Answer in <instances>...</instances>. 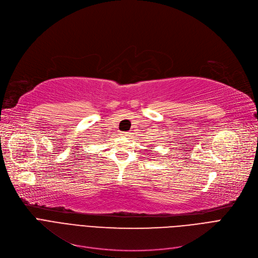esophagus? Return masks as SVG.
<instances>
[{"instance_id":"esophagus-1","label":"esophagus","mask_w":258,"mask_h":258,"mask_svg":"<svg viewBox=\"0 0 258 258\" xmlns=\"http://www.w3.org/2000/svg\"><path fill=\"white\" fill-rule=\"evenodd\" d=\"M129 133L130 132H120V135H122V136H128Z\"/></svg>"}]
</instances>
